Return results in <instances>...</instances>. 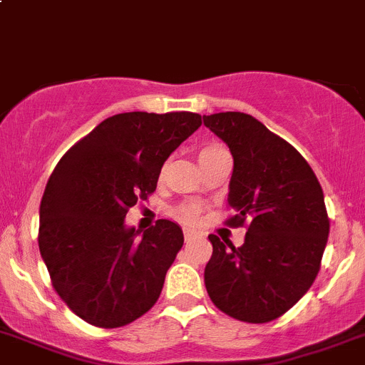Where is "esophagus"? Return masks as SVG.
Listing matches in <instances>:
<instances>
[{"label":"esophagus","mask_w":365,"mask_h":365,"mask_svg":"<svg viewBox=\"0 0 365 365\" xmlns=\"http://www.w3.org/2000/svg\"><path fill=\"white\" fill-rule=\"evenodd\" d=\"M196 232L195 231H190V229H185V231H183V238H185V242L187 244H189V242H192V240L196 238Z\"/></svg>","instance_id":"1"}]
</instances>
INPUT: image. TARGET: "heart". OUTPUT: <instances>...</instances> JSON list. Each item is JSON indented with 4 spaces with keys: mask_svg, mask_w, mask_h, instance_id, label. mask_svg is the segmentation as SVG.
Listing matches in <instances>:
<instances>
[{
    "mask_svg": "<svg viewBox=\"0 0 365 365\" xmlns=\"http://www.w3.org/2000/svg\"><path fill=\"white\" fill-rule=\"evenodd\" d=\"M220 150H223V147L207 145V147H203L202 150H200L198 158L203 160V158H207V156H211V154L220 153ZM176 215H178V218L183 220V222H192V220L196 218V215H198V207L190 205V203H189V205H182L178 209V212H176Z\"/></svg>",
    "mask_w": 365,
    "mask_h": 365,
    "instance_id": "1",
    "label": "heart"
}]
</instances>
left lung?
<instances>
[{
	"instance_id": "obj_1",
	"label": "left lung",
	"mask_w": 365,
	"mask_h": 365,
	"mask_svg": "<svg viewBox=\"0 0 365 365\" xmlns=\"http://www.w3.org/2000/svg\"><path fill=\"white\" fill-rule=\"evenodd\" d=\"M229 147L232 225L247 222L244 245L209 235L203 280L212 304L236 320L282 317L313 285L329 236L324 190L304 156L245 113L203 116Z\"/></svg>"
}]
</instances>
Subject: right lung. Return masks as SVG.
Listing matches in <instances>:
<instances>
[{"instance_id":"1","label":"right lung","mask_w":365,"mask_h":365,"mask_svg":"<svg viewBox=\"0 0 365 365\" xmlns=\"http://www.w3.org/2000/svg\"><path fill=\"white\" fill-rule=\"evenodd\" d=\"M200 125L195 113L114 114L56 165L39 205V252L56 293L88 324L127 326L158 300L182 227L158 220L140 238L125 215Z\"/></svg>"}]
</instances>
